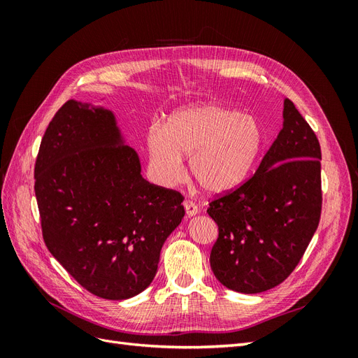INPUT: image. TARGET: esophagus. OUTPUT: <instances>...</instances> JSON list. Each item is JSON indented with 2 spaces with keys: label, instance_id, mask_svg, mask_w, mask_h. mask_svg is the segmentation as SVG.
<instances>
[{
  "label": "esophagus",
  "instance_id": "34e87169",
  "mask_svg": "<svg viewBox=\"0 0 358 358\" xmlns=\"http://www.w3.org/2000/svg\"><path fill=\"white\" fill-rule=\"evenodd\" d=\"M183 208H185V212H187V216L188 218H191V216H196L199 213V208L197 204L191 201V200H185L183 201Z\"/></svg>",
  "mask_w": 358,
  "mask_h": 358
}]
</instances>
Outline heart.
<instances>
[{"label":"heart","mask_w":358,"mask_h":358,"mask_svg":"<svg viewBox=\"0 0 358 358\" xmlns=\"http://www.w3.org/2000/svg\"><path fill=\"white\" fill-rule=\"evenodd\" d=\"M263 142V128L252 115L221 104L182 107L164 125L148 128V171L158 185L173 187L183 176L182 155H189V171L199 185L209 194H224L246 180Z\"/></svg>","instance_id":"heart-1"}]
</instances>
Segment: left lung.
<instances>
[{
    "instance_id": "8db88e82",
    "label": "left lung",
    "mask_w": 358,
    "mask_h": 358,
    "mask_svg": "<svg viewBox=\"0 0 358 358\" xmlns=\"http://www.w3.org/2000/svg\"><path fill=\"white\" fill-rule=\"evenodd\" d=\"M282 116V129L255 175L208 209L220 231L212 272L224 287L243 294L284 282L320 224V142L288 99Z\"/></svg>"
}]
</instances>
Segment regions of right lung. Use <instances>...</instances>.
<instances>
[{"mask_svg":"<svg viewBox=\"0 0 358 358\" xmlns=\"http://www.w3.org/2000/svg\"><path fill=\"white\" fill-rule=\"evenodd\" d=\"M43 239L92 294L137 296L185 216L178 191L149 183L112 110L70 100L50 121L36 161Z\"/></svg>","mask_w":358,"mask_h":358,"instance_id":"add662e5","label":"right lung"}]
</instances>
